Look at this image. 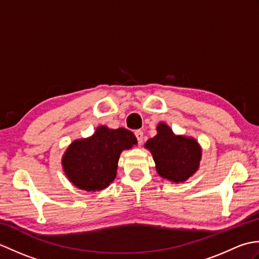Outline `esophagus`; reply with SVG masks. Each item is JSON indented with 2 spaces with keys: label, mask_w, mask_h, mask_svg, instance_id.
I'll return each mask as SVG.
<instances>
[{
  "label": "esophagus",
  "mask_w": 259,
  "mask_h": 259,
  "mask_svg": "<svg viewBox=\"0 0 259 259\" xmlns=\"http://www.w3.org/2000/svg\"><path fill=\"white\" fill-rule=\"evenodd\" d=\"M135 136H136V138H137V140H138L139 144H142V142H144V133H142L141 130L135 131Z\"/></svg>",
  "instance_id": "obj_1"
}]
</instances>
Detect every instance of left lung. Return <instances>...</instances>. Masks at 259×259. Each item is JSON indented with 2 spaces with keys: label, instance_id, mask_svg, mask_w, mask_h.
Masks as SVG:
<instances>
[{
  "label": "left lung",
  "instance_id": "left-lung-1",
  "mask_svg": "<svg viewBox=\"0 0 259 259\" xmlns=\"http://www.w3.org/2000/svg\"><path fill=\"white\" fill-rule=\"evenodd\" d=\"M145 147L152 153L159 176L172 183H184L199 168L201 148L197 140L176 136L163 122L158 124L157 135Z\"/></svg>",
  "mask_w": 259,
  "mask_h": 259
}]
</instances>
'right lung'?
<instances>
[{
  "mask_svg": "<svg viewBox=\"0 0 259 259\" xmlns=\"http://www.w3.org/2000/svg\"><path fill=\"white\" fill-rule=\"evenodd\" d=\"M137 142L129 130L100 125L89 138L75 140L69 146L62 158L63 170L79 189L102 190L115 178L120 153Z\"/></svg>",
  "mask_w": 259,
  "mask_h": 259,
  "instance_id": "right-lung-1",
  "label": "right lung"
}]
</instances>
